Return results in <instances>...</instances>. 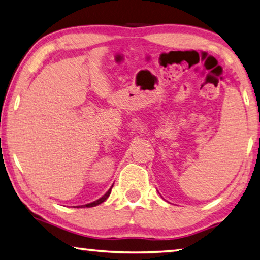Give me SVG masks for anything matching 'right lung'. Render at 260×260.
Masks as SVG:
<instances>
[{"label": "right lung", "instance_id": "add662e5", "mask_svg": "<svg viewBox=\"0 0 260 260\" xmlns=\"http://www.w3.org/2000/svg\"><path fill=\"white\" fill-rule=\"evenodd\" d=\"M111 189H112V187L109 189V190L105 192V195H103L102 197H101L100 200H98V201H95V202H93V203H89V204H86V205H81V206H86V208H93V206H96V205H99V204H101V203H103V202L108 199V197L110 196V193H111Z\"/></svg>", "mask_w": 260, "mask_h": 260}]
</instances>
